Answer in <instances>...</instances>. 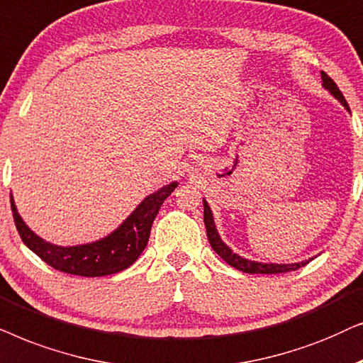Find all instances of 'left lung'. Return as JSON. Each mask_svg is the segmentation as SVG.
<instances>
[{
    "instance_id": "left-lung-1",
    "label": "left lung",
    "mask_w": 363,
    "mask_h": 363,
    "mask_svg": "<svg viewBox=\"0 0 363 363\" xmlns=\"http://www.w3.org/2000/svg\"><path fill=\"white\" fill-rule=\"evenodd\" d=\"M322 74V86L325 88L328 93H330L333 98L339 99L340 104L344 106L347 111H350L349 104H347V101L344 98V94L340 93V89L337 88V84L333 83L332 77H328L325 72H320ZM204 201V224H206V230H207V239H209L211 242V247L216 250V254L219 255L225 260L227 264L232 265V267H235L238 270H242L245 274H284V272H291V270H297L303 267V265L308 264V260H302V262H296V264H272V262H257V260H249L245 257H240L239 254L232 252V249L229 245L224 244V240L220 239L219 232L216 229V224H214V216H212V211L209 204H207L206 199Z\"/></svg>"
}]
</instances>
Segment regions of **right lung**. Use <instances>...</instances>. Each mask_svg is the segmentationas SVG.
I'll return each instance as SVG.
<instances>
[{
	"label": "right lung",
	"mask_w": 363,
	"mask_h": 363,
	"mask_svg": "<svg viewBox=\"0 0 363 363\" xmlns=\"http://www.w3.org/2000/svg\"><path fill=\"white\" fill-rule=\"evenodd\" d=\"M176 187L177 182H171L149 194L118 229L89 244L62 247V245L46 242L24 224L11 196L13 219L26 247H30L52 269L71 275H81V277H103V275L121 272L136 262L143 250L146 249L152 222L162 202L171 196Z\"/></svg>",
	"instance_id": "obj_1"
}]
</instances>
